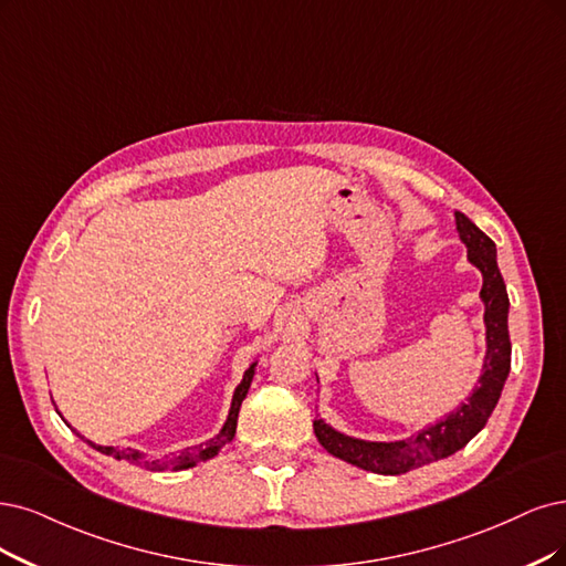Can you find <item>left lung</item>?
I'll list each match as a JSON object with an SVG mask.
<instances>
[{
	"mask_svg": "<svg viewBox=\"0 0 566 566\" xmlns=\"http://www.w3.org/2000/svg\"><path fill=\"white\" fill-rule=\"evenodd\" d=\"M459 240L467 247V259L483 275L480 301L485 305V361L467 403L448 412L443 420L429 424L401 441H364L333 429L317 415L312 422L322 448L343 462L380 475H399L427 467L462 450L483 429L499 401L511 373L509 338V294L496 265V244L469 217L454 212ZM319 382V378H317Z\"/></svg>",
	"mask_w": 566,
	"mask_h": 566,
	"instance_id": "8db88e82",
	"label": "left lung"
}]
</instances>
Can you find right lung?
<instances>
[{
	"label": "right lung",
	"instance_id": "add662e5",
	"mask_svg": "<svg viewBox=\"0 0 566 566\" xmlns=\"http://www.w3.org/2000/svg\"><path fill=\"white\" fill-rule=\"evenodd\" d=\"M256 364H259V359H254V361L249 364V368H247L244 375H242V382L235 387L233 401H230V410H228V417H226V422H223L221 431H219L214 438H209V441H207L205 446H198V448H191V450H181L177 457L167 459V462H158V459H154V462H149V459L144 457V452H139V450H135V448L118 450V448H112V446H97V443L88 441V438H83L81 433H76V436L81 438V441H86L91 448H95L97 452L109 454V457H114V459H125V462H130V464H135V467H146V469H154V471H156V469H158V471H160V469H165V471L193 469V467H198L200 462H207V459L217 457L226 443L233 441L235 429H238V412H240V406H242L244 396H247V391H249V387H251V380H254V375H256Z\"/></svg>",
	"mask_w": 566,
	"mask_h": 566
}]
</instances>
